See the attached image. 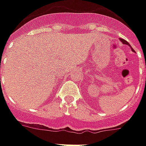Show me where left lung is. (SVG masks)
I'll use <instances>...</instances> for the list:
<instances>
[{
    "mask_svg": "<svg viewBox=\"0 0 146 146\" xmlns=\"http://www.w3.org/2000/svg\"><path fill=\"white\" fill-rule=\"evenodd\" d=\"M119 40H120V41H121V42H122V43H123V44H128V46H130V44H129V43H128V42H127V41H126V40H124V39H123V38H119ZM130 47H131V46H130Z\"/></svg>",
    "mask_w": 146,
    "mask_h": 146,
    "instance_id": "obj_1",
    "label": "left lung"
}]
</instances>
